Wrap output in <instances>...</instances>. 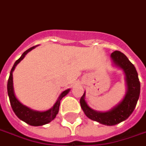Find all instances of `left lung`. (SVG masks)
<instances>
[{"mask_svg":"<svg viewBox=\"0 0 146 146\" xmlns=\"http://www.w3.org/2000/svg\"><path fill=\"white\" fill-rule=\"evenodd\" d=\"M110 57L113 65L123 69L125 75L127 92L122 101L110 110L100 112L92 110L87 105L85 100V92L80 99L81 107L86 117L107 126L116 125L128 118L136 108L141 92L138 73L135 66L129 61L127 57L123 53L117 50L113 52Z\"/></svg>","mask_w":146,"mask_h":146,"instance_id":"1","label":"left lung"}]
</instances>
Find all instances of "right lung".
Masks as SVG:
<instances>
[{
  "label": "right lung",
  "mask_w": 146,
  "mask_h": 146,
  "mask_svg": "<svg viewBox=\"0 0 146 146\" xmlns=\"http://www.w3.org/2000/svg\"><path fill=\"white\" fill-rule=\"evenodd\" d=\"M37 46H33V47L29 48V50H27L26 51H24L21 57L15 61L14 66L12 67L11 71L10 73V77L8 79L7 82V92H8V96L10 98V105L13 109V111L15 112V115L19 117L20 120H22L23 122H25L26 123L29 124L31 126H42L45 124H47L50 123L54 117H56L57 113H59V108L60 105V100L64 96H65L69 92L70 89H67L65 91L61 93L59 96L58 100H56V102L54 103V105L52 106V108H50V110L46 111H36L33 110L32 109L29 108L28 106L23 105L22 103L17 99L15 94L14 91V84H13V72L17 66V64L22 60L25 57V55L29 53V51H31L33 49H34Z\"/></svg>",
  "instance_id": "obj_1"
}]
</instances>
